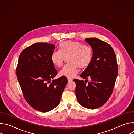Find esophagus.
<instances>
[{
	"instance_id": "esophagus-1",
	"label": "esophagus",
	"mask_w": 134,
	"mask_h": 134,
	"mask_svg": "<svg viewBox=\"0 0 134 134\" xmlns=\"http://www.w3.org/2000/svg\"><path fill=\"white\" fill-rule=\"evenodd\" d=\"M72 81V79H69V78H68V82H71Z\"/></svg>"
}]
</instances>
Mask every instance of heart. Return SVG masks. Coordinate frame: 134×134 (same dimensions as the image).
Listing matches in <instances>:
<instances>
[{
    "instance_id": "b5f03b06",
    "label": "heart",
    "mask_w": 134,
    "mask_h": 134,
    "mask_svg": "<svg viewBox=\"0 0 134 134\" xmlns=\"http://www.w3.org/2000/svg\"><path fill=\"white\" fill-rule=\"evenodd\" d=\"M59 51H54L51 55L52 64L58 67L62 66L65 58L69 64L66 65L59 71V75L71 78L77 74L79 67L87 68L93 58V50L87 45L74 41H66L59 44Z\"/></svg>"
}]
</instances>
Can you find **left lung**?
<instances>
[{
	"label": "left lung",
	"instance_id": "left-lung-1",
	"mask_svg": "<svg viewBox=\"0 0 134 134\" xmlns=\"http://www.w3.org/2000/svg\"><path fill=\"white\" fill-rule=\"evenodd\" d=\"M93 50V58L80 77L91 79L86 85L75 79V93L79 103L84 108L95 109L103 105L112 94L118 75L116 56L112 48L97 38L85 39Z\"/></svg>",
	"mask_w": 134,
	"mask_h": 134
}]
</instances>
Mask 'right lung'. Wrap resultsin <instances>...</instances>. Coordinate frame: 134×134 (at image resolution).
<instances>
[{"mask_svg": "<svg viewBox=\"0 0 134 134\" xmlns=\"http://www.w3.org/2000/svg\"><path fill=\"white\" fill-rule=\"evenodd\" d=\"M54 49L53 44L36 43L24 49L18 58L16 74L24 97L42 112L58 106L68 83L65 76L53 79L58 73L51 60Z\"/></svg>", "mask_w": 134, "mask_h": 134, "instance_id": "obj_1", "label": "right lung"}]
</instances>
